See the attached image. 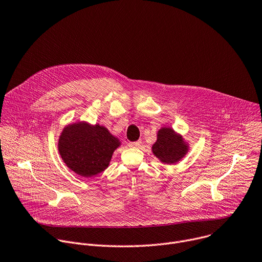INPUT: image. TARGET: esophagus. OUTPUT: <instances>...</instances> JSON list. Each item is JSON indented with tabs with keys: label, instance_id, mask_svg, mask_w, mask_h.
Masks as SVG:
<instances>
[{
	"label": "esophagus",
	"instance_id": "obj_1",
	"mask_svg": "<svg viewBox=\"0 0 262 262\" xmlns=\"http://www.w3.org/2000/svg\"><path fill=\"white\" fill-rule=\"evenodd\" d=\"M140 144H141V141H140V140H138V141L130 142V143H129V146H131V147H139V146H140Z\"/></svg>",
	"mask_w": 262,
	"mask_h": 262
}]
</instances>
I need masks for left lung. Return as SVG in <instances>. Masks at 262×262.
I'll use <instances>...</instances> for the list:
<instances>
[{
  "instance_id": "1",
  "label": "left lung",
  "mask_w": 262,
  "mask_h": 262,
  "mask_svg": "<svg viewBox=\"0 0 262 262\" xmlns=\"http://www.w3.org/2000/svg\"><path fill=\"white\" fill-rule=\"evenodd\" d=\"M151 150L161 162L173 164L180 161L188 151V145L183 137L171 128H162L157 134V141Z\"/></svg>"
}]
</instances>
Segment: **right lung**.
Masks as SVG:
<instances>
[{"label":"right lung","instance_id":"obj_1","mask_svg":"<svg viewBox=\"0 0 262 262\" xmlns=\"http://www.w3.org/2000/svg\"><path fill=\"white\" fill-rule=\"evenodd\" d=\"M120 144L105 127L79 122L64 128L59 139V152L76 174L91 178L108 167Z\"/></svg>","mask_w":262,"mask_h":262}]
</instances>
